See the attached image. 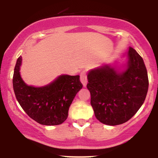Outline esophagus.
<instances>
[{"label": "esophagus", "instance_id": "34e87169", "mask_svg": "<svg viewBox=\"0 0 158 158\" xmlns=\"http://www.w3.org/2000/svg\"><path fill=\"white\" fill-rule=\"evenodd\" d=\"M80 81L84 87L86 86L88 79H87V73L85 71H82V73H80Z\"/></svg>", "mask_w": 158, "mask_h": 158}]
</instances>
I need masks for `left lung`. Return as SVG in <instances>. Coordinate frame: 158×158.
<instances>
[{
  "label": "left lung",
  "mask_w": 158,
  "mask_h": 158,
  "mask_svg": "<svg viewBox=\"0 0 158 158\" xmlns=\"http://www.w3.org/2000/svg\"><path fill=\"white\" fill-rule=\"evenodd\" d=\"M128 56L127 69L123 73L105 66L88 74L91 106L96 118L105 125L128 122L145 100L148 76L144 60L132 47H129Z\"/></svg>",
  "instance_id": "8db88e82"
}]
</instances>
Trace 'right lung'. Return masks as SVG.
Here are the masks:
<instances>
[{
	"instance_id": "add662e5",
	"label": "right lung",
	"mask_w": 158,
	"mask_h": 158,
	"mask_svg": "<svg viewBox=\"0 0 158 158\" xmlns=\"http://www.w3.org/2000/svg\"><path fill=\"white\" fill-rule=\"evenodd\" d=\"M21 60L20 56L14 68L13 87L22 109L41 125H57L64 122L73 98L82 88L79 76L64 75L46 86H29L20 77Z\"/></svg>"
}]
</instances>
